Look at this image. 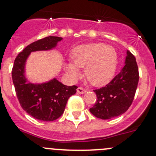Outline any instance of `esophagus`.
I'll use <instances>...</instances> for the list:
<instances>
[{
	"label": "esophagus",
	"mask_w": 156,
	"mask_h": 156,
	"mask_svg": "<svg viewBox=\"0 0 156 156\" xmlns=\"http://www.w3.org/2000/svg\"><path fill=\"white\" fill-rule=\"evenodd\" d=\"M77 92L80 94H83L87 92V90L86 89L83 88V87H78V89H77Z\"/></svg>",
	"instance_id": "34e87169"
}]
</instances>
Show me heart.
<instances>
[{"instance_id": "heart-1", "label": "heart", "mask_w": 156, "mask_h": 156, "mask_svg": "<svg viewBox=\"0 0 156 156\" xmlns=\"http://www.w3.org/2000/svg\"><path fill=\"white\" fill-rule=\"evenodd\" d=\"M73 62L66 64V69L73 78H78L81 68L92 85L104 86L113 78L118 65V54L112 46L92 43L78 46L71 52Z\"/></svg>"}]
</instances>
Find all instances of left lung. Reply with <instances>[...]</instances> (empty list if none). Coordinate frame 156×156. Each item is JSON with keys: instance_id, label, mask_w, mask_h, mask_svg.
Here are the masks:
<instances>
[{"instance_id": "obj_1", "label": "left lung", "mask_w": 156, "mask_h": 156, "mask_svg": "<svg viewBox=\"0 0 156 156\" xmlns=\"http://www.w3.org/2000/svg\"><path fill=\"white\" fill-rule=\"evenodd\" d=\"M125 66L105 87L95 90L97 100L90 112L101 119H110L124 113L134 99L138 80L136 60L129 51L126 52Z\"/></svg>"}]
</instances>
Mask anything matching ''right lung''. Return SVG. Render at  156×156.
<instances>
[{"label": "right lung", "mask_w": 156, "mask_h": 156, "mask_svg": "<svg viewBox=\"0 0 156 156\" xmlns=\"http://www.w3.org/2000/svg\"><path fill=\"white\" fill-rule=\"evenodd\" d=\"M62 40L60 37L48 36L27 46L15 58L12 77L19 103L29 115L40 121H52L64 113L66 104L78 87H67L55 79L42 83L33 84L24 76L26 60L31 52L48 50Z\"/></svg>", "instance_id": "obj_1"}]
</instances>
